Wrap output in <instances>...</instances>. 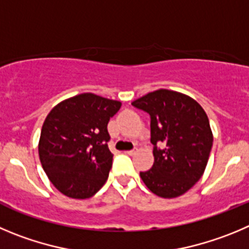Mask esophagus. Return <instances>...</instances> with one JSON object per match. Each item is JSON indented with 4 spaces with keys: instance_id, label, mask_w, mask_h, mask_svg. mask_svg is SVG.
I'll return each mask as SVG.
<instances>
[{
    "instance_id": "34e87169",
    "label": "esophagus",
    "mask_w": 249,
    "mask_h": 249,
    "mask_svg": "<svg viewBox=\"0 0 249 249\" xmlns=\"http://www.w3.org/2000/svg\"><path fill=\"white\" fill-rule=\"evenodd\" d=\"M136 152V150L135 148H134V150H130V151H126V153L127 155H129V156H132V155H134V153Z\"/></svg>"
}]
</instances>
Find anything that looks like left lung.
I'll return each mask as SVG.
<instances>
[{
  "label": "left lung",
  "mask_w": 249,
  "mask_h": 249,
  "mask_svg": "<svg viewBox=\"0 0 249 249\" xmlns=\"http://www.w3.org/2000/svg\"><path fill=\"white\" fill-rule=\"evenodd\" d=\"M151 118L152 168L140 172L146 187L161 198H177L203 176L213 147L208 115L189 96L159 89L132 102Z\"/></svg>",
  "instance_id": "8db88e82"
}]
</instances>
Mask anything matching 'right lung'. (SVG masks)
<instances>
[{
    "label": "right lung",
    "instance_id": "right-lung-1",
    "mask_svg": "<svg viewBox=\"0 0 249 249\" xmlns=\"http://www.w3.org/2000/svg\"><path fill=\"white\" fill-rule=\"evenodd\" d=\"M120 107L118 101L82 93L62 101L48 114L39 159L50 182L64 195L90 198L107 182L113 162L107 126Z\"/></svg>",
    "mask_w": 249,
    "mask_h": 249
}]
</instances>
